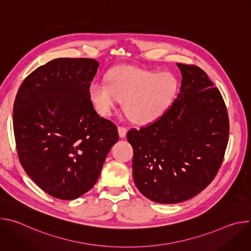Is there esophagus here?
<instances>
[{"instance_id": "34e87169", "label": "esophagus", "mask_w": 251, "mask_h": 251, "mask_svg": "<svg viewBox=\"0 0 251 251\" xmlns=\"http://www.w3.org/2000/svg\"><path fill=\"white\" fill-rule=\"evenodd\" d=\"M118 133H119V136L121 138H124L126 136V133H127V129L123 126H119L118 127Z\"/></svg>"}]
</instances>
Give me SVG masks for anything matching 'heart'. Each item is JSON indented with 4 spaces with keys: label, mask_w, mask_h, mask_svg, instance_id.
Wrapping results in <instances>:
<instances>
[{
    "label": "heart",
    "mask_w": 251,
    "mask_h": 251,
    "mask_svg": "<svg viewBox=\"0 0 251 251\" xmlns=\"http://www.w3.org/2000/svg\"><path fill=\"white\" fill-rule=\"evenodd\" d=\"M178 91L176 77L169 73L132 66L111 69L106 82L89 86L88 97L101 116H109L124 101V110L132 122L149 125L169 110Z\"/></svg>",
    "instance_id": "obj_1"
}]
</instances>
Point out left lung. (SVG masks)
I'll return each mask as SVG.
<instances>
[{
	"mask_svg": "<svg viewBox=\"0 0 251 251\" xmlns=\"http://www.w3.org/2000/svg\"><path fill=\"white\" fill-rule=\"evenodd\" d=\"M176 65L183 79L169 110L153 124L127 133L135 185L158 203L182 202L203 191L217 176L228 142L220 90L200 67Z\"/></svg>",
	"mask_w": 251,
	"mask_h": 251,
	"instance_id": "1",
	"label": "left lung"
}]
</instances>
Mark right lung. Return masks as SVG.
Returning a JSON list of instances; mask_svg holds the SVG:
<instances>
[{
  "label": "right lung",
  "instance_id": "right-lung-1",
  "mask_svg": "<svg viewBox=\"0 0 251 251\" xmlns=\"http://www.w3.org/2000/svg\"><path fill=\"white\" fill-rule=\"evenodd\" d=\"M99 66L92 58H56L38 67L16 96L13 123L20 162L43 191L75 200L97 182L119 139L88 97Z\"/></svg>",
  "mask_w": 251,
  "mask_h": 251
}]
</instances>
